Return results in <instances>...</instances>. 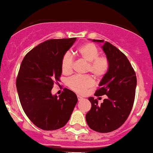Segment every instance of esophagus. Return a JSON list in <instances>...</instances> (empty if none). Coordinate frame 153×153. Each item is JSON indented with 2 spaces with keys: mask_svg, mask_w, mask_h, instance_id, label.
Segmentation results:
<instances>
[{
  "mask_svg": "<svg viewBox=\"0 0 153 153\" xmlns=\"http://www.w3.org/2000/svg\"><path fill=\"white\" fill-rule=\"evenodd\" d=\"M78 101H81L82 100H83V98L81 97L80 95H78Z\"/></svg>",
  "mask_w": 153,
  "mask_h": 153,
  "instance_id": "obj_1",
  "label": "esophagus"
}]
</instances>
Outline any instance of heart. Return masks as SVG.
Segmentation results:
<instances>
[{
	"label": "heart",
	"instance_id": "1",
	"mask_svg": "<svg viewBox=\"0 0 153 153\" xmlns=\"http://www.w3.org/2000/svg\"><path fill=\"white\" fill-rule=\"evenodd\" d=\"M78 56L87 64L86 71L89 72L96 78H100L108 70V61L105 57L99 56V51L94 45L86 43L79 48ZM74 59L70 52H67L62 59V70L64 74L71 73ZM67 86L70 89L79 94H84L88 89L94 84L92 78L90 76L75 75L69 78L67 81Z\"/></svg>",
	"mask_w": 153,
	"mask_h": 153
}]
</instances>
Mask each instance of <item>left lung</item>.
<instances>
[{"label": "left lung", "instance_id": "obj_1", "mask_svg": "<svg viewBox=\"0 0 153 153\" xmlns=\"http://www.w3.org/2000/svg\"><path fill=\"white\" fill-rule=\"evenodd\" d=\"M92 41L104 43L101 48L109 64L94 95L106 94L107 98L98 105L97 100L89 97L91 108L86 114V120L93 131L109 133L122 126L128 119L134 102L137 80L129 60L118 48L103 40Z\"/></svg>", "mask_w": 153, "mask_h": 153}]
</instances>
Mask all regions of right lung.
<instances>
[{
    "label": "right lung",
    "instance_id": "right-lung-1",
    "mask_svg": "<svg viewBox=\"0 0 153 153\" xmlns=\"http://www.w3.org/2000/svg\"><path fill=\"white\" fill-rule=\"evenodd\" d=\"M75 40H47L28 52L20 65L16 81L19 99L25 114L40 129L64 127L78 102L75 93L68 89L59 97L51 93L62 75V57Z\"/></svg>",
    "mask_w": 153,
    "mask_h": 153
}]
</instances>
